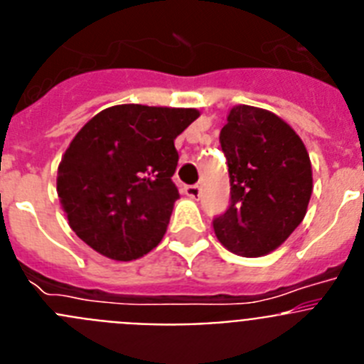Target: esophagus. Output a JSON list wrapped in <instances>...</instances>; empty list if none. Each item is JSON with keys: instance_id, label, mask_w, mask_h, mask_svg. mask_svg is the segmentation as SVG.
I'll use <instances>...</instances> for the list:
<instances>
[{"instance_id": "34e87169", "label": "esophagus", "mask_w": 364, "mask_h": 364, "mask_svg": "<svg viewBox=\"0 0 364 364\" xmlns=\"http://www.w3.org/2000/svg\"><path fill=\"white\" fill-rule=\"evenodd\" d=\"M184 193L188 195L189 198H198L200 197V186H197V184L184 186Z\"/></svg>"}]
</instances>
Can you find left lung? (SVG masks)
I'll return each mask as SVG.
<instances>
[{"mask_svg":"<svg viewBox=\"0 0 364 364\" xmlns=\"http://www.w3.org/2000/svg\"><path fill=\"white\" fill-rule=\"evenodd\" d=\"M231 202L213 218L217 239L230 252L260 257L281 246L306 215L314 189L308 151L277 114L237 105L220 131Z\"/></svg>","mask_w":364,"mask_h":364,"instance_id":"obj_1","label":"left lung"}]
</instances>
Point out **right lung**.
<instances>
[{"mask_svg": "<svg viewBox=\"0 0 364 364\" xmlns=\"http://www.w3.org/2000/svg\"><path fill=\"white\" fill-rule=\"evenodd\" d=\"M197 109L125 104L87 122L58 167L69 226L102 255L134 260L159 246L175 200V138Z\"/></svg>", "mask_w": 364, "mask_h": 364, "instance_id": "add662e5", "label": "right lung"}]
</instances>
